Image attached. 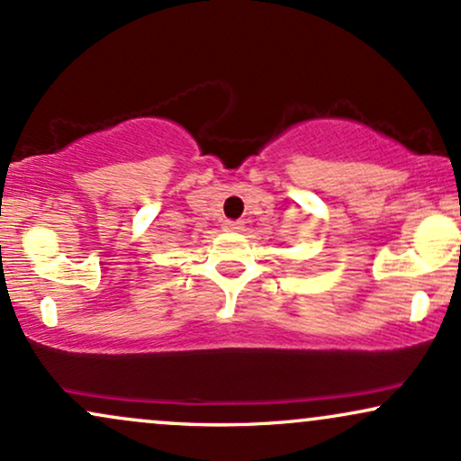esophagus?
Wrapping results in <instances>:
<instances>
[{"label": "esophagus", "mask_w": 461, "mask_h": 461, "mask_svg": "<svg viewBox=\"0 0 461 461\" xmlns=\"http://www.w3.org/2000/svg\"><path fill=\"white\" fill-rule=\"evenodd\" d=\"M225 230L238 231V230H242V223L240 221H225Z\"/></svg>", "instance_id": "1"}]
</instances>
